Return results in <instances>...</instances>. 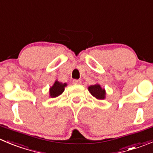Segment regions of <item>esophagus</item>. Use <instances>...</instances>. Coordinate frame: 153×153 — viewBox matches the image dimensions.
I'll list each match as a JSON object with an SVG mask.
<instances>
[{"label": "esophagus", "instance_id": "34e87169", "mask_svg": "<svg viewBox=\"0 0 153 153\" xmlns=\"http://www.w3.org/2000/svg\"><path fill=\"white\" fill-rule=\"evenodd\" d=\"M81 80L80 79H74L73 80V83L74 84H76V85H79V84H81Z\"/></svg>", "mask_w": 153, "mask_h": 153}]
</instances>
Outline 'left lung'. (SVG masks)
Here are the masks:
<instances>
[{"label": "left lung", "instance_id": "1", "mask_svg": "<svg viewBox=\"0 0 153 153\" xmlns=\"http://www.w3.org/2000/svg\"><path fill=\"white\" fill-rule=\"evenodd\" d=\"M88 90L91 95L97 100H104L106 98V90L101 85L96 83L88 87Z\"/></svg>", "mask_w": 153, "mask_h": 153}]
</instances>
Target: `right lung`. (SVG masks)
I'll return each mask as SVG.
<instances>
[{
	"label": "right lung",
	"instance_id": "right-lung-1",
	"mask_svg": "<svg viewBox=\"0 0 153 153\" xmlns=\"http://www.w3.org/2000/svg\"><path fill=\"white\" fill-rule=\"evenodd\" d=\"M67 85H68V84L66 82L62 83V82H59L56 79L52 86L49 88V97L53 98V97H56L62 94L65 91V88Z\"/></svg>",
	"mask_w": 153,
	"mask_h": 153
}]
</instances>
